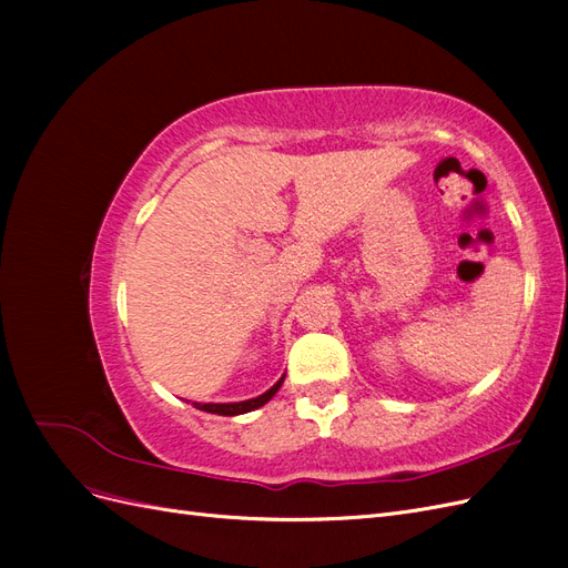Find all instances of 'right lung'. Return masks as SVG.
Listing matches in <instances>:
<instances>
[{
	"label": "right lung",
	"mask_w": 568,
	"mask_h": 568,
	"mask_svg": "<svg viewBox=\"0 0 568 568\" xmlns=\"http://www.w3.org/2000/svg\"><path fill=\"white\" fill-rule=\"evenodd\" d=\"M282 382H284V376H282V379H280L277 384H274L270 390H265L263 395H257V398H251V400H242V403H205V405L196 403V407L203 409V412H211V415H225V417L244 415V412H251V409H255V407H263V405L272 398V395L280 390Z\"/></svg>",
	"instance_id": "right-lung-1"
}]
</instances>
